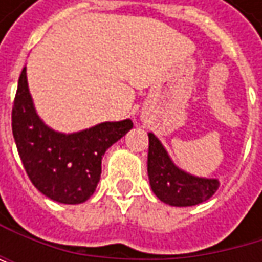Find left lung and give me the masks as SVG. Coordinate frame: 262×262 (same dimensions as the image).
I'll return each mask as SVG.
<instances>
[{
	"label": "left lung",
	"mask_w": 262,
	"mask_h": 262,
	"mask_svg": "<svg viewBox=\"0 0 262 262\" xmlns=\"http://www.w3.org/2000/svg\"><path fill=\"white\" fill-rule=\"evenodd\" d=\"M147 173L151 191L170 206H194L211 199L219 186V179L194 176L179 168L168 151L151 132L148 133Z\"/></svg>",
	"instance_id": "left-lung-1"
}]
</instances>
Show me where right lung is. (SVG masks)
Masks as SVG:
<instances>
[{
  "label": "right lung",
  "mask_w": 262,
  "mask_h": 262,
  "mask_svg": "<svg viewBox=\"0 0 262 262\" xmlns=\"http://www.w3.org/2000/svg\"><path fill=\"white\" fill-rule=\"evenodd\" d=\"M132 127L127 118L73 133L51 129L36 112L24 67L12 111V130L30 181L48 199L65 205L86 202L100 182L106 150Z\"/></svg>",
  "instance_id": "right-lung-1"
}]
</instances>
